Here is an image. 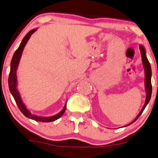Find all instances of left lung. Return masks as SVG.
<instances>
[{
	"label": "left lung",
	"mask_w": 158,
	"mask_h": 158,
	"mask_svg": "<svg viewBox=\"0 0 158 158\" xmlns=\"http://www.w3.org/2000/svg\"><path fill=\"white\" fill-rule=\"evenodd\" d=\"M140 48V50H141V58H142V62H143V68H144V73H145V89H146V93H147V96H146V100H145V103L143 105V108H142L141 110L140 111V113L136 116V118L134 119L131 123L127 124V125H125L124 127L128 126L130 124H131L132 123H133L134 122H135L136 120L138 119V118L141 116V114L143 113V110H144L146 106H147V104L149 103V100L151 99V96H152V83H151V77H152V69H151V66L150 64H149V61H148L147 56H146V50L144 47H143L142 44H140L139 46Z\"/></svg>",
	"instance_id": "8db88e82"
}]
</instances>
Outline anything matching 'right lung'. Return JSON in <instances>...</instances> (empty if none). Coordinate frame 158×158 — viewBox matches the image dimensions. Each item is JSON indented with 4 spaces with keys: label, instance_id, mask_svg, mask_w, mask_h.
I'll return each instance as SVG.
<instances>
[{
    "label": "right lung",
    "instance_id": "right-lung-1",
    "mask_svg": "<svg viewBox=\"0 0 158 158\" xmlns=\"http://www.w3.org/2000/svg\"><path fill=\"white\" fill-rule=\"evenodd\" d=\"M37 30V28H34L33 30L30 31L28 34L25 36V37L23 39L22 42H21L20 44H19V48H17V50L15 51L14 53L12 59L11 61V66H10V73H9V91H10L11 94H12V96L15 99V102H16L17 106L20 111L25 115L26 117L29 118H31L33 120L37 121V122H52V121H55L58 119V118H60L62 115L64 114V111L66 110V107H67V102H66L65 106H64V108L62 109L61 111H60L58 114L54 115L52 116H48V117H44V116H36L31 113L29 110L27 109L26 106L24 104V102H23L22 98H21L20 94H19L18 89H17V67H18L19 60H20L21 56H22L23 49H24L25 44H27L29 39H30L31 36L34 34V33Z\"/></svg>",
    "mask_w": 158,
    "mask_h": 158
}]
</instances>
